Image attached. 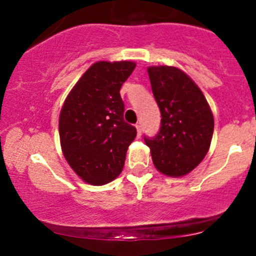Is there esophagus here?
<instances>
[{"label": "esophagus", "instance_id": "1", "mask_svg": "<svg viewBox=\"0 0 256 256\" xmlns=\"http://www.w3.org/2000/svg\"><path fill=\"white\" fill-rule=\"evenodd\" d=\"M136 130H138V136L140 138L141 134H142V126H141L140 124H138V125H136Z\"/></svg>", "mask_w": 256, "mask_h": 256}]
</instances>
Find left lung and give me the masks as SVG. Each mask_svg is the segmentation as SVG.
<instances>
[{
    "label": "left lung",
    "instance_id": "8db88e82",
    "mask_svg": "<svg viewBox=\"0 0 256 256\" xmlns=\"http://www.w3.org/2000/svg\"><path fill=\"white\" fill-rule=\"evenodd\" d=\"M152 92L161 112V128L154 138H144L157 171L168 177L192 172L207 154L214 118L202 90L180 68H147Z\"/></svg>",
    "mask_w": 256,
    "mask_h": 256
}]
</instances>
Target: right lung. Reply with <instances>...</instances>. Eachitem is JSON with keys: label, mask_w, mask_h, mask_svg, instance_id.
<instances>
[{"label": "right lung", "mask_w": 256, "mask_h": 256, "mask_svg": "<svg viewBox=\"0 0 256 256\" xmlns=\"http://www.w3.org/2000/svg\"><path fill=\"white\" fill-rule=\"evenodd\" d=\"M130 60L96 62L66 96L59 115L64 157L78 176L92 186L118 177L136 128L124 120L121 85L135 69Z\"/></svg>", "instance_id": "add662e5"}]
</instances>
